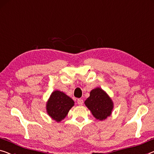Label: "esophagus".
<instances>
[{
  "label": "esophagus",
  "instance_id": "obj_1",
  "mask_svg": "<svg viewBox=\"0 0 154 154\" xmlns=\"http://www.w3.org/2000/svg\"><path fill=\"white\" fill-rule=\"evenodd\" d=\"M77 104L79 105V106H82V104H84V101L82 99H81V98H79V99L77 100Z\"/></svg>",
  "mask_w": 154,
  "mask_h": 154
}]
</instances>
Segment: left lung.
<instances>
[{"instance_id": "left-lung-1", "label": "left lung", "mask_w": 154, "mask_h": 154, "mask_svg": "<svg viewBox=\"0 0 154 154\" xmlns=\"http://www.w3.org/2000/svg\"><path fill=\"white\" fill-rule=\"evenodd\" d=\"M84 104L91 111L93 116L99 120H104L111 116L113 109V102L109 95L100 88L92 90L90 96Z\"/></svg>"}]
</instances>
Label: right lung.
<instances>
[{
    "label": "right lung",
    "mask_w": 154,
    "mask_h": 154,
    "mask_svg": "<svg viewBox=\"0 0 154 154\" xmlns=\"http://www.w3.org/2000/svg\"><path fill=\"white\" fill-rule=\"evenodd\" d=\"M74 104V101L63 92L54 91L46 104L47 113L52 119L59 122L66 118Z\"/></svg>",
    "instance_id": "obj_1"
}]
</instances>
